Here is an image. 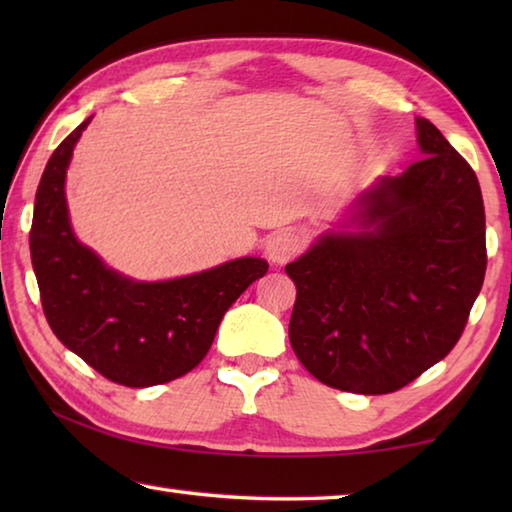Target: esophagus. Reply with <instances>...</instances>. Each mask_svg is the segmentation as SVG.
<instances>
[{"instance_id":"obj_1","label":"esophagus","mask_w":512,"mask_h":512,"mask_svg":"<svg viewBox=\"0 0 512 512\" xmlns=\"http://www.w3.org/2000/svg\"><path fill=\"white\" fill-rule=\"evenodd\" d=\"M302 246H305V239L298 230H280L266 241V257L273 264H287L300 253Z\"/></svg>"}]
</instances>
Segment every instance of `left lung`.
I'll return each mask as SVG.
<instances>
[{
	"label": "left lung",
	"mask_w": 512,
	"mask_h": 512,
	"mask_svg": "<svg viewBox=\"0 0 512 512\" xmlns=\"http://www.w3.org/2000/svg\"><path fill=\"white\" fill-rule=\"evenodd\" d=\"M424 155L352 198L332 230L284 271L296 284L289 339L323 384L393 393L461 339L485 277L481 187L429 119Z\"/></svg>",
	"instance_id": "1"
}]
</instances>
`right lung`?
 Segmentation results:
<instances>
[{
    "instance_id": "right-lung-1",
    "label": "right lung",
    "mask_w": 512,
    "mask_h": 512,
    "mask_svg": "<svg viewBox=\"0 0 512 512\" xmlns=\"http://www.w3.org/2000/svg\"><path fill=\"white\" fill-rule=\"evenodd\" d=\"M69 133L42 173L31 223V264L47 323L67 350L121 386L146 388L187 375L212 348L221 318L268 271L239 257L171 280H135L76 237L65 196L76 142Z\"/></svg>"
}]
</instances>
